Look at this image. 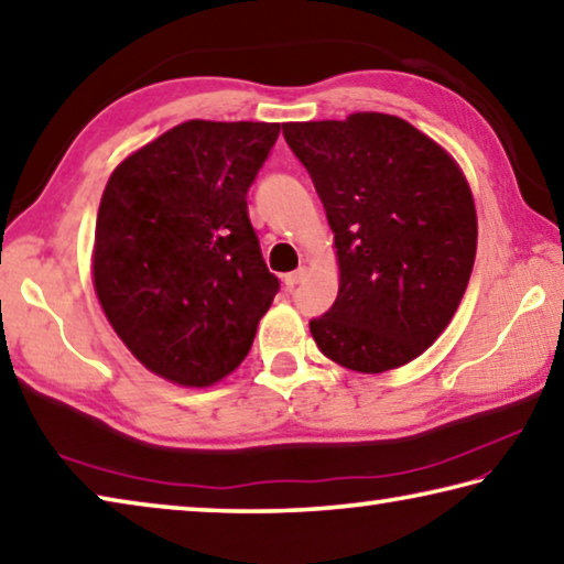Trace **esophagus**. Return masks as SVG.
Listing matches in <instances>:
<instances>
[{"label":"esophagus","instance_id":"esophagus-1","mask_svg":"<svg viewBox=\"0 0 564 564\" xmlns=\"http://www.w3.org/2000/svg\"><path fill=\"white\" fill-rule=\"evenodd\" d=\"M303 279H306V268H299V271H293V273H285L283 275V285H285V289H293V285H299Z\"/></svg>","mask_w":564,"mask_h":564}]
</instances>
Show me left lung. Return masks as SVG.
<instances>
[{
    "label": "left lung",
    "instance_id": "obj_1",
    "mask_svg": "<svg viewBox=\"0 0 564 564\" xmlns=\"http://www.w3.org/2000/svg\"><path fill=\"white\" fill-rule=\"evenodd\" d=\"M334 230L338 296L311 321L321 354L383 373L422 356L457 314L477 256L462 167L414 124L383 112L283 122Z\"/></svg>",
    "mask_w": 564,
    "mask_h": 564
}]
</instances>
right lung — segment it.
Returning a JSON list of instances; mask_svg holds the SVG:
<instances>
[{
	"label": "right lung",
	"mask_w": 564,
	"mask_h": 564,
	"mask_svg": "<svg viewBox=\"0 0 564 564\" xmlns=\"http://www.w3.org/2000/svg\"><path fill=\"white\" fill-rule=\"evenodd\" d=\"M281 122L187 120L112 170L93 283L128 351L170 383L213 387L253 346L279 293L246 193Z\"/></svg>",
	"instance_id": "right-lung-1"
}]
</instances>
